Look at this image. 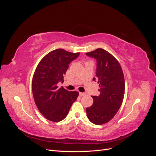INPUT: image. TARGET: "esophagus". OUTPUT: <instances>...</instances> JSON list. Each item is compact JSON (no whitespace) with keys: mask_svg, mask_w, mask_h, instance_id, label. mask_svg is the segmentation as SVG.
I'll use <instances>...</instances> for the list:
<instances>
[{"mask_svg":"<svg viewBox=\"0 0 156 156\" xmlns=\"http://www.w3.org/2000/svg\"><path fill=\"white\" fill-rule=\"evenodd\" d=\"M84 95H85V94L83 93V92H79V96H83Z\"/></svg>","mask_w":156,"mask_h":156,"instance_id":"obj_1","label":"esophagus"}]
</instances>
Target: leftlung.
<instances>
[{"label":"left lung","mask_w":156,"mask_h":156,"mask_svg":"<svg viewBox=\"0 0 156 156\" xmlns=\"http://www.w3.org/2000/svg\"><path fill=\"white\" fill-rule=\"evenodd\" d=\"M86 55L96 60V75L100 88V95L92 96L94 103L87 108V115L93 124L101 125L115 116L123 101L124 73L118 60L107 51L99 48ZM93 80L96 81V78Z\"/></svg>","instance_id":"obj_1"}]
</instances>
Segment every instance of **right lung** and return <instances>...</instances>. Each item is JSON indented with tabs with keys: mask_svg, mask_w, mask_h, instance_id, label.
<instances>
[{
	"mask_svg": "<svg viewBox=\"0 0 156 156\" xmlns=\"http://www.w3.org/2000/svg\"><path fill=\"white\" fill-rule=\"evenodd\" d=\"M79 54L55 49L45 55L36 69L32 83L33 97L40 112L50 121L64 120L79 96L78 92H69L58 84L64 82L69 64Z\"/></svg>",
	"mask_w": 156,
	"mask_h": 156,
	"instance_id": "1",
	"label": "right lung"
}]
</instances>
